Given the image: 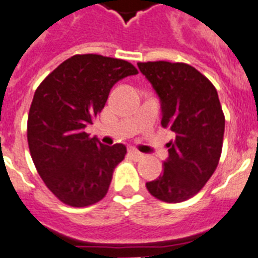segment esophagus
<instances>
[{
    "label": "esophagus",
    "mask_w": 258,
    "mask_h": 258,
    "mask_svg": "<svg viewBox=\"0 0 258 258\" xmlns=\"http://www.w3.org/2000/svg\"><path fill=\"white\" fill-rule=\"evenodd\" d=\"M128 153L134 160H140V159H143V157H144V155H143L142 152H139V151H138V149H135V148H130Z\"/></svg>",
    "instance_id": "34e87169"
}]
</instances>
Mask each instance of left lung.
Listing matches in <instances>:
<instances>
[{
    "instance_id": "obj_1",
    "label": "left lung",
    "mask_w": 258,
    "mask_h": 258,
    "mask_svg": "<svg viewBox=\"0 0 258 258\" xmlns=\"http://www.w3.org/2000/svg\"><path fill=\"white\" fill-rule=\"evenodd\" d=\"M161 101L164 128L176 139L168 143L164 172L147 182L162 202L179 203L201 191L213 176L222 155L224 114L213 82L185 62H138Z\"/></svg>"
}]
</instances>
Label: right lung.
Segmentation results:
<instances>
[{"instance_id":"1","label":"right lung","mask_w":258,"mask_h":258,"mask_svg":"<svg viewBox=\"0 0 258 258\" xmlns=\"http://www.w3.org/2000/svg\"><path fill=\"white\" fill-rule=\"evenodd\" d=\"M133 75L138 69L125 60L75 55L35 90L27 118L30 153L45 186L68 206H90L107 194L127 149L105 146L85 127L102 111L114 84Z\"/></svg>"}]
</instances>
